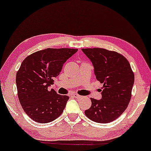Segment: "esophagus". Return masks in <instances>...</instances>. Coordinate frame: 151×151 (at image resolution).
<instances>
[{"instance_id":"obj_1","label":"esophagus","mask_w":151,"mask_h":151,"mask_svg":"<svg viewBox=\"0 0 151 151\" xmlns=\"http://www.w3.org/2000/svg\"><path fill=\"white\" fill-rule=\"evenodd\" d=\"M73 98H75V99H80L81 98V96H79L78 94H76V93H75V94H73V96H72Z\"/></svg>"}]
</instances>
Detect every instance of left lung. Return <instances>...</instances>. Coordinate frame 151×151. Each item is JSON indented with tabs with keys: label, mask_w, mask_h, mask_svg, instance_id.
I'll return each instance as SVG.
<instances>
[{
	"label": "left lung",
	"mask_w": 151,
	"mask_h": 151,
	"mask_svg": "<svg viewBox=\"0 0 151 151\" xmlns=\"http://www.w3.org/2000/svg\"><path fill=\"white\" fill-rule=\"evenodd\" d=\"M91 60L96 80L103 84L102 99L91 98V106L85 114L96 123H109L119 118L130 103L134 76L128 60L104 48H83Z\"/></svg>",
	"instance_id": "8db88e82"
}]
</instances>
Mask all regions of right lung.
<instances>
[{
	"mask_svg": "<svg viewBox=\"0 0 151 151\" xmlns=\"http://www.w3.org/2000/svg\"><path fill=\"white\" fill-rule=\"evenodd\" d=\"M78 51L73 48H46L30 55L17 73L19 102L27 115L39 123L61 115L69 98L48 90L66 60Z\"/></svg>",
	"mask_w": 151,
	"mask_h": 151,
	"instance_id": "obj_1",
	"label": "right lung"
}]
</instances>
